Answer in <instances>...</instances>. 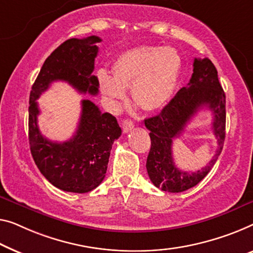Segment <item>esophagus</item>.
<instances>
[{"mask_svg": "<svg viewBox=\"0 0 253 253\" xmlns=\"http://www.w3.org/2000/svg\"><path fill=\"white\" fill-rule=\"evenodd\" d=\"M133 128H134V123L131 122V120H128V119L124 120L123 129H124V131H125V133H128V131L133 129Z\"/></svg>", "mask_w": 253, "mask_h": 253, "instance_id": "obj_1", "label": "esophagus"}]
</instances>
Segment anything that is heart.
Returning a JSON list of instances; mask_svg holds the SVG:
<instances>
[{"instance_id": "heart-1", "label": "heart", "mask_w": 253, "mask_h": 253, "mask_svg": "<svg viewBox=\"0 0 253 253\" xmlns=\"http://www.w3.org/2000/svg\"><path fill=\"white\" fill-rule=\"evenodd\" d=\"M182 58L172 47L138 46L123 52L112 63V74L97 73L101 92L112 105L126 97L146 111L163 108L170 100L182 73Z\"/></svg>"}]
</instances>
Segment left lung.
I'll return each mask as SVG.
<instances>
[{
    "mask_svg": "<svg viewBox=\"0 0 253 253\" xmlns=\"http://www.w3.org/2000/svg\"><path fill=\"white\" fill-rule=\"evenodd\" d=\"M226 97L218 81L217 69L208 58L194 59L193 74L186 87L178 90L160 115L145 119L150 130L151 149L146 170L154 186L165 192L178 193L199 184L216 164L223 150L226 125ZM203 106L213 111V130L218 139V149L211 163L201 171H179L172 158V139L179 137L196 112Z\"/></svg>",
    "mask_w": 253,
    "mask_h": 253,
    "instance_id": "1",
    "label": "left lung"
}]
</instances>
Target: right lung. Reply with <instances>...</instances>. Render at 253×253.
<instances>
[{
    "mask_svg": "<svg viewBox=\"0 0 253 253\" xmlns=\"http://www.w3.org/2000/svg\"><path fill=\"white\" fill-rule=\"evenodd\" d=\"M100 37L70 39L45 60L29 95L28 137L37 168L52 185L66 192L87 193L102 183L115 139L122 135L117 119L101 112L89 100L82 101L76 133L69 141L53 142L44 137L37 125L36 100L53 82H67L79 93L96 95L97 77L92 75L99 52Z\"/></svg>",
    "mask_w": 253,
    "mask_h": 253,
    "instance_id": "1",
    "label": "right lung"
}]
</instances>
